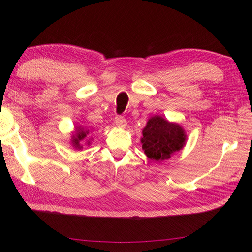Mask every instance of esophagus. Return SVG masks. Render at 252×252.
I'll return each mask as SVG.
<instances>
[{"label":"esophagus","mask_w":252,"mask_h":252,"mask_svg":"<svg viewBox=\"0 0 252 252\" xmlns=\"http://www.w3.org/2000/svg\"><path fill=\"white\" fill-rule=\"evenodd\" d=\"M114 125H116L118 127H120V129H125L126 126V120L123 117L118 116L114 119Z\"/></svg>","instance_id":"esophagus-1"}]
</instances>
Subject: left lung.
Returning <instances> with one entry per match:
<instances>
[{"mask_svg": "<svg viewBox=\"0 0 252 252\" xmlns=\"http://www.w3.org/2000/svg\"><path fill=\"white\" fill-rule=\"evenodd\" d=\"M141 143L149 159L161 162L169 160L186 146L187 133L179 123L153 116L143 127Z\"/></svg>", "mask_w": 252, "mask_h": 252, "instance_id": "1", "label": "left lung"}]
</instances>
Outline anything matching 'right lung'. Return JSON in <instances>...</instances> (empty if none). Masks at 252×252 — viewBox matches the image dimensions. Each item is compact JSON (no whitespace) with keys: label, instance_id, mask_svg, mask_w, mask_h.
Masks as SVG:
<instances>
[{"label":"right lung","instance_id":"obj_1","mask_svg":"<svg viewBox=\"0 0 252 252\" xmlns=\"http://www.w3.org/2000/svg\"><path fill=\"white\" fill-rule=\"evenodd\" d=\"M90 129H88V127H85L83 126H76L74 127V131L72 132L71 134V146L73 147V149L75 150H79L81 151L83 149V144L85 146H90L91 141H92V138L90 139L89 138V133H90Z\"/></svg>","mask_w":252,"mask_h":252}]
</instances>
